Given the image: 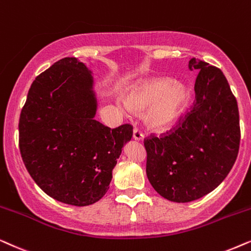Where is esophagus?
<instances>
[{
    "instance_id": "34e87169",
    "label": "esophagus",
    "mask_w": 251,
    "mask_h": 251,
    "mask_svg": "<svg viewBox=\"0 0 251 251\" xmlns=\"http://www.w3.org/2000/svg\"><path fill=\"white\" fill-rule=\"evenodd\" d=\"M133 139H134L135 141H141V140L143 139V134L139 128L135 127L134 131H133Z\"/></svg>"
}]
</instances>
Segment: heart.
<instances>
[{
  "label": "heart",
  "instance_id": "obj_1",
  "mask_svg": "<svg viewBox=\"0 0 251 251\" xmlns=\"http://www.w3.org/2000/svg\"><path fill=\"white\" fill-rule=\"evenodd\" d=\"M188 101V87L165 78L142 80L129 87L124 95L126 109L131 112L147 110V125L157 132L171 127Z\"/></svg>",
  "mask_w": 251,
  "mask_h": 251
}]
</instances>
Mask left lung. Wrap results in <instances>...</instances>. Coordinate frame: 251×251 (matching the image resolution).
<instances>
[{
  "label": "left lung",
  "instance_id": "obj_1",
  "mask_svg": "<svg viewBox=\"0 0 251 251\" xmlns=\"http://www.w3.org/2000/svg\"><path fill=\"white\" fill-rule=\"evenodd\" d=\"M195 101L185 118L166 134L145 139L147 176L160 196L186 203L217 188L238 157V102L222 70L198 58Z\"/></svg>",
  "mask_w": 251,
  "mask_h": 251
}]
</instances>
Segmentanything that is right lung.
<instances>
[{"label": "right lung", "mask_w": 251, "mask_h": 251, "mask_svg": "<svg viewBox=\"0 0 251 251\" xmlns=\"http://www.w3.org/2000/svg\"><path fill=\"white\" fill-rule=\"evenodd\" d=\"M93 83L82 62L59 59L33 81L19 118V149L29 176L50 198L75 206L105 195L133 135L129 124L111 129L94 119Z\"/></svg>", "instance_id": "1"}]
</instances>
